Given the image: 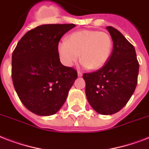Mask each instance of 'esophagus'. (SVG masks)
<instances>
[{"label":"esophagus","instance_id":"obj_1","mask_svg":"<svg viewBox=\"0 0 149 149\" xmlns=\"http://www.w3.org/2000/svg\"><path fill=\"white\" fill-rule=\"evenodd\" d=\"M77 75H78V77H82V76H83V73H82V72H80V71H78V72H77Z\"/></svg>","mask_w":149,"mask_h":149}]
</instances>
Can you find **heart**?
Masks as SVG:
<instances>
[{
	"label": "heart",
	"instance_id": "1",
	"mask_svg": "<svg viewBox=\"0 0 149 149\" xmlns=\"http://www.w3.org/2000/svg\"><path fill=\"white\" fill-rule=\"evenodd\" d=\"M113 41L111 36L97 30H81L72 32L66 41L58 43V52L64 65L70 66L79 58L89 70L103 67L111 56Z\"/></svg>",
	"mask_w": 149,
	"mask_h": 149
}]
</instances>
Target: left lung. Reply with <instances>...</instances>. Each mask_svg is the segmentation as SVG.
<instances>
[{"mask_svg": "<svg viewBox=\"0 0 149 149\" xmlns=\"http://www.w3.org/2000/svg\"><path fill=\"white\" fill-rule=\"evenodd\" d=\"M113 40L108 61L99 70L84 73L86 95L97 113L113 114L127 104L138 84L139 63L134 46L120 31L107 27Z\"/></svg>", "mask_w": 149, "mask_h": 149, "instance_id": "1", "label": "left lung"}]
</instances>
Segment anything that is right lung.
Masks as SVG:
<instances>
[{
	"label": "right lung",
	"instance_id": "1",
	"mask_svg": "<svg viewBox=\"0 0 149 149\" xmlns=\"http://www.w3.org/2000/svg\"><path fill=\"white\" fill-rule=\"evenodd\" d=\"M74 24H43L29 31L12 53L11 76L24 106L41 116L52 115L65 103L77 78L74 68L63 65L58 42Z\"/></svg>",
	"mask_w": 149,
	"mask_h": 149
}]
</instances>
